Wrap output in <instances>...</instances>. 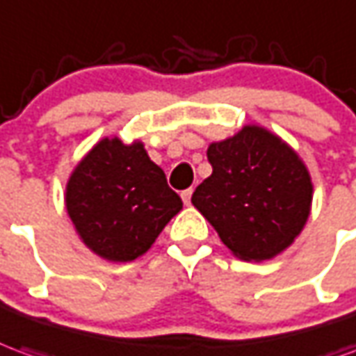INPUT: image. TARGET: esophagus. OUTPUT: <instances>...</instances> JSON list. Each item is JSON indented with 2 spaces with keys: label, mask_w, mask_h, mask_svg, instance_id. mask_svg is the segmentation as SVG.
I'll use <instances>...</instances> for the list:
<instances>
[{
  "label": "esophagus",
  "mask_w": 356,
  "mask_h": 356,
  "mask_svg": "<svg viewBox=\"0 0 356 356\" xmlns=\"http://www.w3.org/2000/svg\"><path fill=\"white\" fill-rule=\"evenodd\" d=\"M191 196H193V188H186V191L181 193V198H183V202H185L186 206L191 204Z\"/></svg>",
  "instance_id": "obj_1"
}]
</instances>
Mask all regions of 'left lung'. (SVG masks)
Returning <instances> with one entry per match:
<instances>
[{
  "instance_id": "1",
  "label": "left lung",
  "mask_w": 356,
  "mask_h": 356,
  "mask_svg": "<svg viewBox=\"0 0 356 356\" xmlns=\"http://www.w3.org/2000/svg\"><path fill=\"white\" fill-rule=\"evenodd\" d=\"M212 175L191 202L231 254L264 262L295 243L312 208V177L289 144L266 127L248 123L208 146Z\"/></svg>"
}]
</instances>
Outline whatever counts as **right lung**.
I'll return each mask as SVG.
<instances>
[{"label":"right lung","mask_w":356,"mask_h":356,"mask_svg":"<svg viewBox=\"0 0 356 356\" xmlns=\"http://www.w3.org/2000/svg\"><path fill=\"white\" fill-rule=\"evenodd\" d=\"M65 208L86 247L108 262L146 254L183 202L138 138L104 136L74 165Z\"/></svg>","instance_id":"obj_1"}]
</instances>
